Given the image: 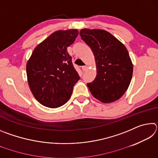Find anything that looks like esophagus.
<instances>
[{"instance_id":"obj_1","label":"esophagus","mask_w":158,"mask_h":158,"mask_svg":"<svg viewBox=\"0 0 158 158\" xmlns=\"http://www.w3.org/2000/svg\"><path fill=\"white\" fill-rule=\"evenodd\" d=\"M82 69H83V71L84 72H85V71H86V69H87V66H83L82 67Z\"/></svg>"}]
</instances>
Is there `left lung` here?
<instances>
[{
	"instance_id": "8db88e82",
	"label": "left lung",
	"mask_w": 158,
	"mask_h": 158,
	"mask_svg": "<svg viewBox=\"0 0 158 158\" xmlns=\"http://www.w3.org/2000/svg\"><path fill=\"white\" fill-rule=\"evenodd\" d=\"M80 36L94 54L97 74L88 83L91 94L103 103L122 97L129 87L133 65L126 47L114 35L100 29H81Z\"/></svg>"
}]
</instances>
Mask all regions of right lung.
I'll list each match as a JSON object with an SVG mask.
<instances>
[{
	"mask_svg": "<svg viewBox=\"0 0 158 158\" xmlns=\"http://www.w3.org/2000/svg\"><path fill=\"white\" fill-rule=\"evenodd\" d=\"M77 29L56 31L35 48L26 64L30 89L41 105H63L71 97L80 77L67 48L75 40Z\"/></svg>",
	"mask_w": 158,
	"mask_h": 158,
	"instance_id": "right-lung-1",
	"label": "right lung"
}]
</instances>
